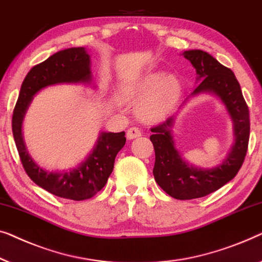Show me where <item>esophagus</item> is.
Returning <instances> with one entry per match:
<instances>
[{
	"mask_svg": "<svg viewBox=\"0 0 262 262\" xmlns=\"http://www.w3.org/2000/svg\"><path fill=\"white\" fill-rule=\"evenodd\" d=\"M139 136H141V130H140L139 128L132 127V128H129V129H128L127 138L129 139V140H133V139H135V138H139Z\"/></svg>",
	"mask_w": 262,
	"mask_h": 262,
	"instance_id": "1",
	"label": "esophagus"
}]
</instances>
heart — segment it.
Listing matches in <instances>:
<instances>
[{
  "label": "heart",
  "instance_id": "heart-1",
  "mask_svg": "<svg viewBox=\"0 0 262 262\" xmlns=\"http://www.w3.org/2000/svg\"><path fill=\"white\" fill-rule=\"evenodd\" d=\"M180 95V83L174 77H164V73L147 75L133 88L130 98H144L139 106V115L146 121L164 116L172 108Z\"/></svg>",
  "mask_w": 262,
  "mask_h": 262
}]
</instances>
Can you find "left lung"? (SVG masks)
I'll return each instance as SVG.
<instances>
[{"mask_svg": "<svg viewBox=\"0 0 262 262\" xmlns=\"http://www.w3.org/2000/svg\"><path fill=\"white\" fill-rule=\"evenodd\" d=\"M196 69L200 85L193 94L210 91L222 99L234 121L235 145L226 161L211 169H198L182 159L174 148L169 126L172 119L150 128V141L156 152L153 174L161 189L176 200H193L219 190L240 171L249 142L250 120L248 105L243 98L240 83L230 69L223 66L201 50L183 53Z\"/></svg>", "mask_w": 262, "mask_h": 262, "instance_id": "obj_1", "label": "left lung"}]
</instances>
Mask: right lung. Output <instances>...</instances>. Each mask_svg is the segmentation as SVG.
<instances>
[{
  "mask_svg": "<svg viewBox=\"0 0 262 262\" xmlns=\"http://www.w3.org/2000/svg\"><path fill=\"white\" fill-rule=\"evenodd\" d=\"M90 57L84 47H71L54 53L33 66L21 85L12 117V129L22 166L36 185L54 196L72 201L89 200L103 189L113 172L117 153L126 143L124 132L103 133L94 152L78 168L68 172H46L33 163L26 150L21 123L33 96L47 85L89 82Z\"/></svg>",
  "mask_w": 262,
  "mask_h": 262,
  "instance_id": "obj_1",
  "label": "right lung"
}]
</instances>
